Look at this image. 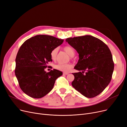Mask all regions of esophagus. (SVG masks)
<instances>
[{
	"mask_svg": "<svg viewBox=\"0 0 127 127\" xmlns=\"http://www.w3.org/2000/svg\"><path fill=\"white\" fill-rule=\"evenodd\" d=\"M63 75H67L68 74V73H63Z\"/></svg>",
	"mask_w": 127,
	"mask_h": 127,
	"instance_id": "1",
	"label": "esophagus"
}]
</instances>
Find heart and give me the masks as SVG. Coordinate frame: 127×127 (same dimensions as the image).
I'll list each match as a JSON object with an SVG mask.
<instances>
[{
  "label": "heart",
  "instance_id": "obj_1",
  "mask_svg": "<svg viewBox=\"0 0 127 127\" xmlns=\"http://www.w3.org/2000/svg\"><path fill=\"white\" fill-rule=\"evenodd\" d=\"M64 51L66 52L69 56L70 57H73L75 54V50L71 46H66L64 47ZM58 52V48H54V49L51 51L50 53V57L52 60L55 61L57 59V54ZM73 67L72 64L68 63V64H58L55 65V68L57 69L60 70L62 71L65 73L68 72L70 71V70Z\"/></svg>",
  "mask_w": 127,
  "mask_h": 127
}]
</instances>
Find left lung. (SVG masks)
Listing matches in <instances>:
<instances>
[{
    "instance_id": "8db88e82",
    "label": "left lung",
    "mask_w": 127,
    "mask_h": 127,
    "mask_svg": "<svg viewBox=\"0 0 127 127\" xmlns=\"http://www.w3.org/2000/svg\"><path fill=\"white\" fill-rule=\"evenodd\" d=\"M66 41L79 54L71 85L88 98L100 95L109 85L114 68L112 55L105 43L90 35L68 38Z\"/></svg>"
}]
</instances>
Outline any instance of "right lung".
Masks as SVG:
<instances>
[{"label": "right lung", "mask_w": 127, "mask_h": 127, "mask_svg": "<svg viewBox=\"0 0 127 127\" xmlns=\"http://www.w3.org/2000/svg\"><path fill=\"white\" fill-rule=\"evenodd\" d=\"M63 41L52 36L39 35L22 45L15 59V74L25 94L39 98L53 89L56 79L63 73L55 69L47 73L45 69L48 62L52 61L51 51Z\"/></svg>", "instance_id": "add662e5"}]
</instances>
